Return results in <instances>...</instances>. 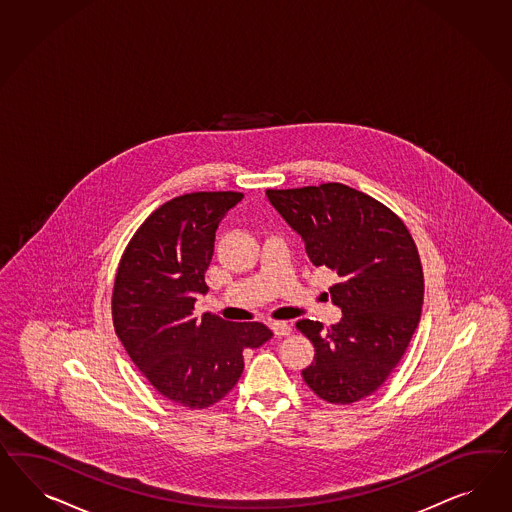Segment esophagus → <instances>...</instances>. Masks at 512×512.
<instances>
[{
	"mask_svg": "<svg viewBox=\"0 0 512 512\" xmlns=\"http://www.w3.org/2000/svg\"><path fill=\"white\" fill-rule=\"evenodd\" d=\"M271 329H273V333H275V336H288L290 333H292V327L288 325L286 322H273L271 323Z\"/></svg>",
	"mask_w": 512,
	"mask_h": 512,
	"instance_id": "esophagus-1",
	"label": "esophagus"
}]
</instances>
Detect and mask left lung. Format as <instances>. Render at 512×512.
Wrapping results in <instances>:
<instances>
[{
    "mask_svg": "<svg viewBox=\"0 0 512 512\" xmlns=\"http://www.w3.org/2000/svg\"><path fill=\"white\" fill-rule=\"evenodd\" d=\"M267 198L303 237L310 262L340 277L329 292L342 320L329 329L295 323L316 351L303 380L325 402H359L389 378L421 320L417 245L387 205L342 183L269 189Z\"/></svg>",
    "mask_w": 512,
    "mask_h": 512,
    "instance_id": "1",
    "label": "left lung"
}]
</instances>
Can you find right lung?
Returning <instances> with one entry per match:
<instances>
[{
    "label": "right lung",
    "mask_w": 512,
    "mask_h": 512,
    "mask_svg": "<svg viewBox=\"0 0 512 512\" xmlns=\"http://www.w3.org/2000/svg\"><path fill=\"white\" fill-rule=\"evenodd\" d=\"M243 192H190L162 204L132 235L117 267L112 320L132 363L159 395L190 409L217 404L241 378L243 351L273 333L260 322L194 314L207 292L220 220Z\"/></svg>",
    "instance_id": "right-lung-1"
}]
</instances>
